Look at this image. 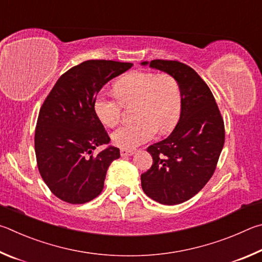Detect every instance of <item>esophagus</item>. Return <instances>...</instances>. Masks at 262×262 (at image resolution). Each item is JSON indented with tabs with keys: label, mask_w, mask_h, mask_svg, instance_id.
Segmentation results:
<instances>
[{
	"label": "esophagus",
	"mask_w": 262,
	"mask_h": 262,
	"mask_svg": "<svg viewBox=\"0 0 262 262\" xmlns=\"http://www.w3.org/2000/svg\"><path fill=\"white\" fill-rule=\"evenodd\" d=\"M134 154H135L134 149H121L122 157H131V155Z\"/></svg>",
	"instance_id": "34e87169"
}]
</instances>
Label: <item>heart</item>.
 Instances as JSON below:
<instances>
[{
    "label": "heart",
    "mask_w": 262,
    "mask_h": 262,
    "mask_svg": "<svg viewBox=\"0 0 262 262\" xmlns=\"http://www.w3.org/2000/svg\"><path fill=\"white\" fill-rule=\"evenodd\" d=\"M115 100L101 93L94 101V112L105 126H116L122 105L136 103L135 123L119 127L112 135L114 145L134 149L153 138L158 128L166 134L176 125L181 114V90L168 73L135 71L123 76L114 85Z\"/></svg>",
    "instance_id": "obj_1"
}]
</instances>
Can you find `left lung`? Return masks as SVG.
I'll return each instance as SVG.
<instances>
[{"mask_svg":"<svg viewBox=\"0 0 262 262\" xmlns=\"http://www.w3.org/2000/svg\"><path fill=\"white\" fill-rule=\"evenodd\" d=\"M140 64L168 73L180 85L177 125L168 138L147 148L153 164L140 177L150 199L178 205L198 193L213 176L224 145V123L209 87L193 69L164 59Z\"/></svg>","mask_w":262,"mask_h":262,"instance_id":"1","label":"left lung"}]
</instances>
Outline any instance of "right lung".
Returning <instances> with one entry per match:
<instances>
[{
	"label": "right lung",
	"instance_id": "obj_1",
	"mask_svg": "<svg viewBox=\"0 0 262 262\" xmlns=\"http://www.w3.org/2000/svg\"><path fill=\"white\" fill-rule=\"evenodd\" d=\"M134 64L91 59L68 70L50 91L36 122L34 147L40 175L69 204H85L103 189L108 168L121 157L94 112L100 90Z\"/></svg>",
	"mask_w": 262,
	"mask_h": 262
}]
</instances>
